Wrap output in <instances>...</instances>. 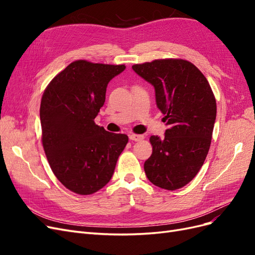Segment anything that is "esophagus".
<instances>
[{"label":"esophagus","mask_w":255,"mask_h":255,"mask_svg":"<svg viewBox=\"0 0 255 255\" xmlns=\"http://www.w3.org/2000/svg\"><path fill=\"white\" fill-rule=\"evenodd\" d=\"M129 139L133 141H140L143 139V135H138V134H130Z\"/></svg>","instance_id":"1"}]
</instances>
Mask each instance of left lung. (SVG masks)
I'll return each instance as SVG.
<instances>
[{
	"mask_svg": "<svg viewBox=\"0 0 255 255\" xmlns=\"http://www.w3.org/2000/svg\"><path fill=\"white\" fill-rule=\"evenodd\" d=\"M132 68L155 89L168 127L163 139L150 137L153 151L144 161L145 175L160 188H182L197 175L210 150L217 113L212 88L184 59H156Z\"/></svg>",
	"mask_w": 255,
	"mask_h": 255,
	"instance_id": "1",
	"label": "left lung"
}]
</instances>
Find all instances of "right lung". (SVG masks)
Listing matches in <instances>:
<instances>
[{
	"label": "right lung",
	"instance_id": "obj_1",
	"mask_svg": "<svg viewBox=\"0 0 255 255\" xmlns=\"http://www.w3.org/2000/svg\"><path fill=\"white\" fill-rule=\"evenodd\" d=\"M125 65L76 60L45 88L40 104L42 145L50 167L66 188L91 195L109 183L128 141L95 123L107 84Z\"/></svg>",
	"mask_w": 255,
	"mask_h": 255
}]
</instances>
